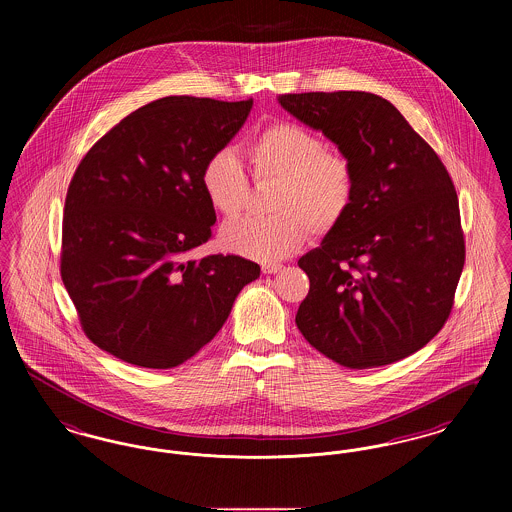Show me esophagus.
<instances>
[{
    "label": "esophagus",
    "instance_id": "34e87169",
    "mask_svg": "<svg viewBox=\"0 0 512 512\" xmlns=\"http://www.w3.org/2000/svg\"><path fill=\"white\" fill-rule=\"evenodd\" d=\"M282 268H284L282 265L272 263V265H263V272H265V274H276V272H280Z\"/></svg>",
    "mask_w": 512,
    "mask_h": 512
}]
</instances>
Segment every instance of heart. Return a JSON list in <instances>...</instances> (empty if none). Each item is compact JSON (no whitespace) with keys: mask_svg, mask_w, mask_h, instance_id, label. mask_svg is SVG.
Instances as JSON below:
<instances>
[{"mask_svg":"<svg viewBox=\"0 0 512 512\" xmlns=\"http://www.w3.org/2000/svg\"><path fill=\"white\" fill-rule=\"evenodd\" d=\"M257 178H276L270 217L232 220L220 230V245L247 259L272 263L290 257L307 238L332 232L351 211L355 199L353 165L330 153L315 132L295 122H276L249 149ZM209 205L224 217H236L247 203L249 180L244 163L230 147L213 151L199 174Z\"/></svg>","mask_w":512,"mask_h":512,"instance_id":"b5f03b06","label":"heart"}]
</instances>
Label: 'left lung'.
I'll list each match as a JSON object with an SVG mask.
<instances>
[{
	"label": "left lung",
	"instance_id": "left-lung-1",
	"mask_svg": "<svg viewBox=\"0 0 512 512\" xmlns=\"http://www.w3.org/2000/svg\"><path fill=\"white\" fill-rule=\"evenodd\" d=\"M278 103L334 142L357 180L347 217L297 263L311 280L299 332L347 368L413 355L443 328L464 267L449 172L388 99L309 92Z\"/></svg>",
	"mask_w": 512,
	"mask_h": 512
}]
</instances>
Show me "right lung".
<instances>
[{
	"mask_svg": "<svg viewBox=\"0 0 512 512\" xmlns=\"http://www.w3.org/2000/svg\"><path fill=\"white\" fill-rule=\"evenodd\" d=\"M251 107L253 99H157L80 161L65 199L61 278L99 349L144 368L182 365L259 278L261 267L238 255L186 257L217 222L201 167Z\"/></svg>",
	"mask_w": 512,
	"mask_h": 512,
	"instance_id": "1",
	"label": "right lung"
}]
</instances>
